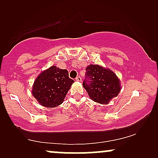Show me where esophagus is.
<instances>
[{
  "label": "esophagus",
  "instance_id": "obj_1",
  "mask_svg": "<svg viewBox=\"0 0 158 158\" xmlns=\"http://www.w3.org/2000/svg\"><path fill=\"white\" fill-rule=\"evenodd\" d=\"M76 80L77 81H81V78L79 76H78V77H76Z\"/></svg>",
  "mask_w": 158,
  "mask_h": 158
}]
</instances>
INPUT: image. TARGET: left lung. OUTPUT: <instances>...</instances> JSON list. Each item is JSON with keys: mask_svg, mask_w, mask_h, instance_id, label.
<instances>
[{"mask_svg": "<svg viewBox=\"0 0 158 158\" xmlns=\"http://www.w3.org/2000/svg\"><path fill=\"white\" fill-rule=\"evenodd\" d=\"M82 85L92 100L108 104L120 91L119 80L109 69L97 64H90L86 68Z\"/></svg>", "mask_w": 158, "mask_h": 158, "instance_id": "left-lung-1", "label": "left lung"}]
</instances>
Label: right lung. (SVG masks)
Masks as SVG:
<instances>
[{"label":"right lung","mask_w":158,"mask_h":158,"mask_svg":"<svg viewBox=\"0 0 158 158\" xmlns=\"http://www.w3.org/2000/svg\"><path fill=\"white\" fill-rule=\"evenodd\" d=\"M68 71L52 66L41 73L34 82L32 96L41 106L54 108L63 102L71 85Z\"/></svg>","instance_id":"add662e5"}]
</instances>
